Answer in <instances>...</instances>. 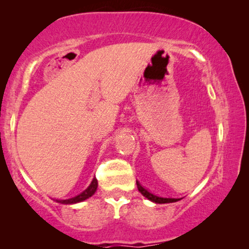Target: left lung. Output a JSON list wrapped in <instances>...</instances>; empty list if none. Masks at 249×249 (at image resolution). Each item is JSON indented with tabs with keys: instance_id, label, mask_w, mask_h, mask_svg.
Listing matches in <instances>:
<instances>
[{
	"instance_id": "1",
	"label": "left lung",
	"mask_w": 249,
	"mask_h": 249,
	"mask_svg": "<svg viewBox=\"0 0 249 249\" xmlns=\"http://www.w3.org/2000/svg\"><path fill=\"white\" fill-rule=\"evenodd\" d=\"M136 183H137V188L139 192H141L142 195L145 196L146 198L151 200V202H154L156 204H166V203H173V202H177V200H180L179 198H164V197H159L156 195H153L152 193H149L147 189H145L138 181H136Z\"/></svg>"
}]
</instances>
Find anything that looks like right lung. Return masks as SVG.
<instances>
[{
    "label": "right lung",
    "instance_id": "obj_1",
    "mask_svg": "<svg viewBox=\"0 0 249 249\" xmlns=\"http://www.w3.org/2000/svg\"><path fill=\"white\" fill-rule=\"evenodd\" d=\"M97 179L94 178L91 180L90 185L87 187L86 189L84 190L83 193H80L79 195L72 197V198H69V199H56L57 203H61V204H77V203H80V202H84V200H86L91 197L96 192L97 189Z\"/></svg>",
    "mask_w": 249,
    "mask_h": 249
}]
</instances>
